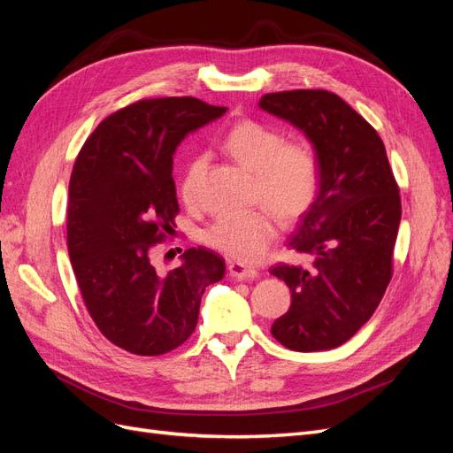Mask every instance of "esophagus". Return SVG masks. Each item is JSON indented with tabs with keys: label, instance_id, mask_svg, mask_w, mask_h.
<instances>
[{
	"label": "esophagus",
	"instance_id": "obj_1",
	"mask_svg": "<svg viewBox=\"0 0 453 453\" xmlns=\"http://www.w3.org/2000/svg\"><path fill=\"white\" fill-rule=\"evenodd\" d=\"M228 273L232 278H236V280H240V281H248V280H255L257 276H258V272H257V268H253V266H245V265H242V263H228Z\"/></svg>",
	"mask_w": 453,
	"mask_h": 453
}]
</instances>
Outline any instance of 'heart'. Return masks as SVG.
Wrapping results in <instances>:
<instances>
[{
  "label": "heart",
  "instance_id": "1",
  "mask_svg": "<svg viewBox=\"0 0 453 453\" xmlns=\"http://www.w3.org/2000/svg\"><path fill=\"white\" fill-rule=\"evenodd\" d=\"M223 147L242 166L255 172V198L265 202L281 221L304 215L319 195L321 166L308 142H285L283 134L258 120H242L225 135ZM205 158L187 164L180 193L190 208L200 202ZM276 238V225L266 210L226 213L205 232L215 251L238 263H255Z\"/></svg>",
  "mask_w": 453,
  "mask_h": 453
}]
</instances>
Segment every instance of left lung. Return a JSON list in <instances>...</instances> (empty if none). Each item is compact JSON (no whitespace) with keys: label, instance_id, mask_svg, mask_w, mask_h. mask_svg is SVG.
<instances>
[{"label":"left lung","instance_id":"1","mask_svg":"<svg viewBox=\"0 0 453 453\" xmlns=\"http://www.w3.org/2000/svg\"><path fill=\"white\" fill-rule=\"evenodd\" d=\"M258 107L303 130L321 166L319 195L287 243L313 257L311 266L270 268L291 291V308L273 321L272 334L293 351L333 349L372 318L388 289L399 187L378 132L340 96L272 92Z\"/></svg>","mask_w":453,"mask_h":453}]
</instances>
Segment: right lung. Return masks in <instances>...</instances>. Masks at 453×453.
I'll return each mask as SVG.
<instances>
[{
    "label": "right lung",
    "mask_w": 453,
    "mask_h": 453,
    "mask_svg": "<svg viewBox=\"0 0 453 453\" xmlns=\"http://www.w3.org/2000/svg\"><path fill=\"white\" fill-rule=\"evenodd\" d=\"M226 113L198 98L140 100L104 119L70 180L67 251L100 333L135 355H162L195 333L205 287L225 260L190 248L158 273L150 251L175 226L173 153L188 132Z\"/></svg>",
    "instance_id": "right-lung-1"
}]
</instances>
